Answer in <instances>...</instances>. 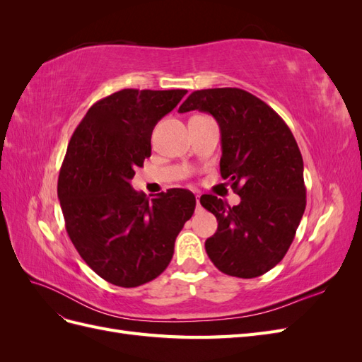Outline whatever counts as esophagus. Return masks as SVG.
<instances>
[{
	"label": "esophagus",
	"instance_id": "esophagus-1",
	"mask_svg": "<svg viewBox=\"0 0 362 362\" xmlns=\"http://www.w3.org/2000/svg\"><path fill=\"white\" fill-rule=\"evenodd\" d=\"M199 199H201V196H199V194H196V205H198V210L201 208V202H199Z\"/></svg>",
	"mask_w": 362,
	"mask_h": 362
}]
</instances>
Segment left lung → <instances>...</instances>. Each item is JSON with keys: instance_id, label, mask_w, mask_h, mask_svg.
<instances>
[{"instance_id": "left-lung-1", "label": "left lung", "mask_w": 362, "mask_h": 362, "mask_svg": "<svg viewBox=\"0 0 362 362\" xmlns=\"http://www.w3.org/2000/svg\"><path fill=\"white\" fill-rule=\"evenodd\" d=\"M210 113L221 128L223 180L242 198L229 206L213 194L201 205L217 218L206 238L213 264L229 276L257 278L286 257L306 205L303 160L281 116L237 87L193 92L180 113Z\"/></svg>"}]
</instances>
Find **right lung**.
Wrapping results in <instances>:
<instances>
[{
  "label": "right lung",
  "instance_id": "right-lung-1",
  "mask_svg": "<svg viewBox=\"0 0 362 362\" xmlns=\"http://www.w3.org/2000/svg\"><path fill=\"white\" fill-rule=\"evenodd\" d=\"M185 93L119 90L95 103L71 137L57 184L66 231L86 264L113 286L139 287L161 275L194 211L189 190L149 199L129 184L151 157L152 129Z\"/></svg>",
  "mask_w": 362,
  "mask_h": 362
}]
</instances>
